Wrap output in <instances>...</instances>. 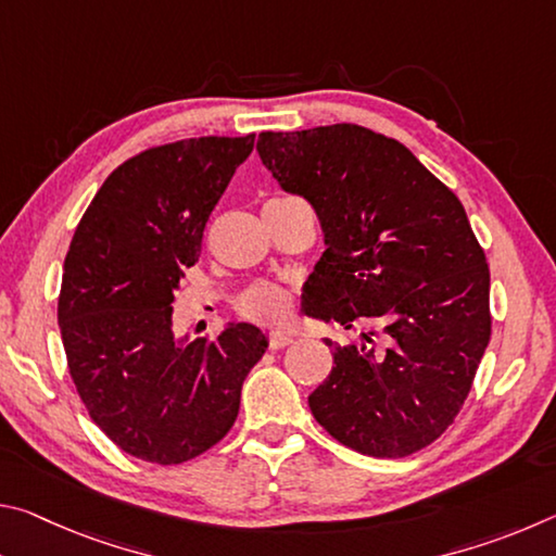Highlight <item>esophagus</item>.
<instances>
[{
    "label": "esophagus",
    "mask_w": 556,
    "mask_h": 556,
    "mask_svg": "<svg viewBox=\"0 0 556 556\" xmlns=\"http://www.w3.org/2000/svg\"><path fill=\"white\" fill-rule=\"evenodd\" d=\"M291 343H294V338L287 336V333H281V331H271L269 333V348H271V351H281V348H287Z\"/></svg>",
    "instance_id": "esophagus-1"
}]
</instances>
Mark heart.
<instances>
[{
  "mask_svg": "<svg viewBox=\"0 0 556 556\" xmlns=\"http://www.w3.org/2000/svg\"><path fill=\"white\" fill-rule=\"evenodd\" d=\"M238 314L257 324H285L291 314V296L285 287L255 281L235 301Z\"/></svg>",
  "mask_w": 556,
  "mask_h": 556,
  "instance_id": "b5f03b06",
  "label": "heart"
}]
</instances>
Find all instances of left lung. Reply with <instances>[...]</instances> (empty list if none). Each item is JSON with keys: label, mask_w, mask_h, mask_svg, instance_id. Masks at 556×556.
Masks as SVG:
<instances>
[{"label": "left lung", "mask_w": 556, "mask_h": 556, "mask_svg": "<svg viewBox=\"0 0 556 556\" xmlns=\"http://www.w3.org/2000/svg\"><path fill=\"white\" fill-rule=\"evenodd\" d=\"M257 152L321 220L308 314L375 326L361 345L326 341L333 370L308 394L316 421L375 458L429 446L491 341V269L464 205L407 147L361 125L262 131Z\"/></svg>", "instance_id": "8db88e82"}]
</instances>
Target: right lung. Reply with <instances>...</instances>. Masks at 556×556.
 <instances>
[{
  "label": "right lung",
  "mask_w": 556,
  "mask_h": 556,
  "mask_svg": "<svg viewBox=\"0 0 556 556\" xmlns=\"http://www.w3.org/2000/svg\"><path fill=\"white\" fill-rule=\"evenodd\" d=\"M255 147L199 137L144 149L100 186L63 262L59 326L90 419L125 454L174 466L218 444L267 338L250 324L176 343L172 301L205 223Z\"/></svg>",
  "instance_id": "1"
}]
</instances>
